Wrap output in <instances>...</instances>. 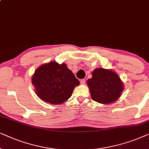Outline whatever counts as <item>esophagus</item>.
<instances>
[{
	"label": "esophagus",
	"mask_w": 149,
	"mask_h": 149,
	"mask_svg": "<svg viewBox=\"0 0 149 149\" xmlns=\"http://www.w3.org/2000/svg\"><path fill=\"white\" fill-rule=\"evenodd\" d=\"M80 84H85V82H86V80H84V79H82V80H80Z\"/></svg>",
	"instance_id": "esophagus-1"
}]
</instances>
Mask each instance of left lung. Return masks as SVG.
<instances>
[{"label":"left lung","instance_id":"obj_1","mask_svg":"<svg viewBox=\"0 0 149 149\" xmlns=\"http://www.w3.org/2000/svg\"><path fill=\"white\" fill-rule=\"evenodd\" d=\"M86 83L92 100L102 104L116 102L124 90L123 82L112 69H95Z\"/></svg>","mask_w":149,"mask_h":149}]
</instances>
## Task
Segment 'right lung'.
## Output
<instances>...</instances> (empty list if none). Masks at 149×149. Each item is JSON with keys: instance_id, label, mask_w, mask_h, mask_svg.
<instances>
[{"instance_id": "1", "label": "right lung", "mask_w": 149, "mask_h": 149, "mask_svg": "<svg viewBox=\"0 0 149 149\" xmlns=\"http://www.w3.org/2000/svg\"><path fill=\"white\" fill-rule=\"evenodd\" d=\"M31 80L37 96L45 102L55 105L66 102L75 87L80 84L65 63L58 64L55 61L39 66Z\"/></svg>"}]
</instances>
